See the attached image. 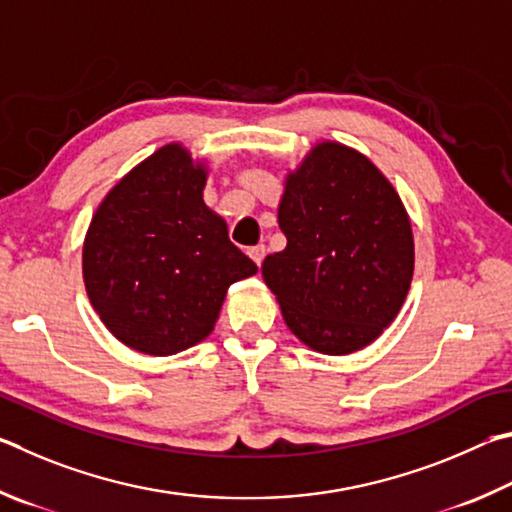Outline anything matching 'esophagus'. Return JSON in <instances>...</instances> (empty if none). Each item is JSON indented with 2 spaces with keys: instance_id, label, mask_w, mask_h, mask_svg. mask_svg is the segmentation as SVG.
<instances>
[{
  "instance_id": "34e87169",
  "label": "esophagus",
  "mask_w": 512,
  "mask_h": 512,
  "mask_svg": "<svg viewBox=\"0 0 512 512\" xmlns=\"http://www.w3.org/2000/svg\"><path fill=\"white\" fill-rule=\"evenodd\" d=\"M247 254H249V258H251V261H254L256 265H261V263H263V258H265V245H256V247H251V249L247 251Z\"/></svg>"
}]
</instances>
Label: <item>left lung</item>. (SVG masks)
<instances>
[{
    "label": "left lung",
    "instance_id": "8db88e82",
    "mask_svg": "<svg viewBox=\"0 0 512 512\" xmlns=\"http://www.w3.org/2000/svg\"><path fill=\"white\" fill-rule=\"evenodd\" d=\"M279 227L288 245L263 261L285 324L324 355L373 344L414 279V233L393 184L346 143L317 141L285 175Z\"/></svg>",
    "mask_w": 512,
    "mask_h": 512
}]
</instances>
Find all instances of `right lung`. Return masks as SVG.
<instances>
[{"instance_id": "1", "label": "right lung", "mask_w": 512, "mask_h": 512, "mask_svg": "<svg viewBox=\"0 0 512 512\" xmlns=\"http://www.w3.org/2000/svg\"><path fill=\"white\" fill-rule=\"evenodd\" d=\"M206 159L157 148L116 182L89 222L83 281L105 328L132 351L166 357L211 335L231 283L258 272L204 204Z\"/></svg>"}]
</instances>
